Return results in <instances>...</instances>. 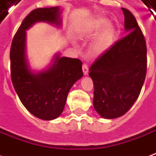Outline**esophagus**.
<instances>
[{
	"mask_svg": "<svg viewBox=\"0 0 156 156\" xmlns=\"http://www.w3.org/2000/svg\"><path fill=\"white\" fill-rule=\"evenodd\" d=\"M83 74L84 75H88V67L86 63H83Z\"/></svg>",
	"mask_w": 156,
	"mask_h": 156,
	"instance_id": "esophagus-1",
	"label": "esophagus"
}]
</instances>
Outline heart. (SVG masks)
<instances>
[{
    "label": "heart",
    "instance_id": "obj_1",
    "mask_svg": "<svg viewBox=\"0 0 156 156\" xmlns=\"http://www.w3.org/2000/svg\"><path fill=\"white\" fill-rule=\"evenodd\" d=\"M108 20L103 17L98 16L88 23V27L86 28L85 34L88 36H93L101 30L104 26L105 27L101 30V32L96 36V37L92 41L90 46L91 52L95 56H100L108 51L115 41L116 30L115 26L112 24H107Z\"/></svg>",
    "mask_w": 156,
    "mask_h": 156
}]
</instances>
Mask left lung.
Segmentation results:
<instances>
[{"label": "left lung", "instance_id": "1", "mask_svg": "<svg viewBox=\"0 0 156 156\" xmlns=\"http://www.w3.org/2000/svg\"><path fill=\"white\" fill-rule=\"evenodd\" d=\"M128 34L102 54L89 68L94 83V107L104 119L124 115L133 106L144 84L146 43L136 19L122 8Z\"/></svg>", "mask_w": 156, "mask_h": 156}]
</instances>
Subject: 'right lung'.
<instances>
[{
	"mask_svg": "<svg viewBox=\"0 0 156 156\" xmlns=\"http://www.w3.org/2000/svg\"><path fill=\"white\" fill-rule=\"evenodd\" d=\"M59 6L37 8L27 16L12 40L10 51L12 81L20 100L32 115L52 120L61 115L72 86L83 77L78 58L56 53L44 70L33 71L27 55V31L37 22L61 27Z\"/></svg>",
	"mask_w": 156,
	"mask_h": 156,
	"instance_id": "add662e5",
	"label": "right lung"
}]
</instances>
